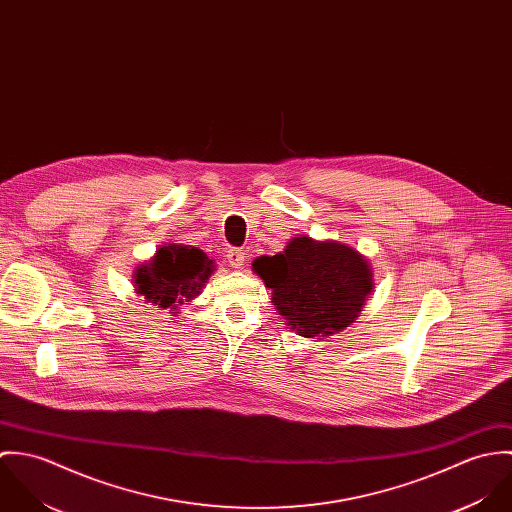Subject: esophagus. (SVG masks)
I'll use <instances>...</instances> for the list:
<instances>
[{
  "mask_svg": "<svg viewBox=\"0 0 512 512\" xmlns=\"http://www.w3.org/2000/svg\"><path fill=\"white\" fill-rule=\"evenodd\" d=\"M244 260H246V254H244L242 250H238V248H230V250L226 252V262H228V266L234 268V270L242 268V266H244Z\"/></svg>",
  "mask_w": 512,
  "mask_h": 512,
  "instance_id": "34e87169",
  "label": "esophagus"
}]
</instances>
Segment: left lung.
Segmentation results:
<instances>
[{
    "instance_id": "left-lung-1",
    "label": "left lung",
    "mask_w": 512,
    "mask_h": 512,
    "mask_svg": "<svg viewBox=\"0 0 512 512\" xmlns=\"http://www.w3.org/2000/svg\"><path fill=\"white\" fill-rule=\"evenodd\" d=\"M252 270L272 290V305L305 339L329 337L361 315L374 290L368 258L349 244L293 236L276 256H258Z\"/></svg>"
}]
</instances>
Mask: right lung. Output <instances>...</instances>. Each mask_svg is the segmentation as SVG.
I'll return each instance as SVG.
<instances>
[{"label":"right lung","mask_w":512,"mask_h":512,"mask_svg":"<svg viewBox=\"0 0 512 512\" xmlns=\"http://www.w3.org/2000/svg\"><path fill=\"white\" fill-rule=\"evenodd\" d=\"M215 270V262L197 246L167 242L134 270L132 278L146 303L179 313L177 307L203 292Z\"/></svg>","instance_id":"obj_1"}]
</instances>
